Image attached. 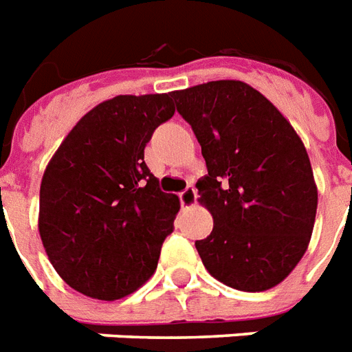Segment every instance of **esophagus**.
<instances>
[{
  "label": "esophagus",
  "mask_w": 352,
  "mask_h": 352,
  "mask_svg": "<svg viewBox=\"0 0 352 352\" xmlns=\"http://www.w3.org/2000/svg\"><path fill=\"white\" fill-rule=\"evenodd\" d=\"M179 197H181V205L184 206V208H188V206H194L195 205V188L194 186H188L184 192H181L179 194Z\"/></svg>",
  "instance_id": "obj_1"
}]
</instances>
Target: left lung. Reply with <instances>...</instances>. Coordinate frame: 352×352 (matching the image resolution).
I'll use <instances>...</instances> for the list:
<instances>
[{
  "label": "left lung",
  "mask_w": 352,
  "mask_h": 352,
  "mask_svg": "<svg viewBox=\"0 0 352 352\" xmlns=\"http://www.w3.org/2000/svg\"><path fill=\"white\" fill-rule=\"evenodd\" d=\"M194 129L208 175L199 203L214 229L195 241L212 277L241 292H265L307 253L318 186L305 144L258 90L241 80H210L171 92Z\"/></svg>",
  "instance_id": "8db88e82"
}]
</instances>
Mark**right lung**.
Instances as JSON below:
<instances>
[{"mask_svg": "<svg viewBox=\"0 0 352 352\" xmlns=\"http://www.w3.org/2000/svg\"><path fill=\"white\" fill-rule=\"evenodd\" d=\"M171 94L116 96L80 118L45 168L38 232L64 283L99 301L146 284L181 208L144 162Z\"/></svg>", "mask_w": 352, "mask_h": 352, "instance_id": "obj_1", "label": "right lung"}]
</instances>
